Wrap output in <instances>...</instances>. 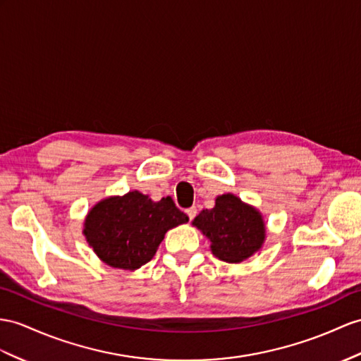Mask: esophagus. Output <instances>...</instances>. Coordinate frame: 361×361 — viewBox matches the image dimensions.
<instances>
[{"label":"esophagus","mask_w":361,"mask_h":361,"mask_svg":"<svg viewBox=\"0 0 361 361\" xmlns=\"http://www.w3.org/2000/svg\"><path fill=\"white\" fill-rule=\"evenodd\" d=\"M187 214H188V217H190V221H192V219L196 217V214H197V209H196V207H191V208H188L187 209Z\"/></svg>","instance_id":"1"}]
</instances>
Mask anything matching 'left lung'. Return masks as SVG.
Wrapping results in <instances>:
<instances>
[{"instance_id": "8db88e82", "label": "left lung", "mask_w": 361, "mask_h": 361, "mask_svg": "<svg viewBox=\"0 0 361 361\" xmlns=\"http://www.w3.org/2000/svg\"><path fill=\"white\" fill-rule=\"evenodd\" d=\"M192 225L211 242V252L228 263L251 257L262 248L267 235L260 211L231 192L217 196L214 208L200 211Z\"/></svg>"}]
</instances>
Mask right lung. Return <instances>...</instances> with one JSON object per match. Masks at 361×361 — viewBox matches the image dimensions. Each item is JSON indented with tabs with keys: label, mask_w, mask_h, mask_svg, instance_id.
Listing matches in <instances>:
<instances>
[{
	"label": "right lung",
	"mask_w": 361,
	"mask_h": 361,
	"mask_svg": "<svg viewBox=\"0 0 361 361\" xmlns=\"http://www.w3.org/2000/svg\"><path fill=\"white\" fill-rule=\"evenodd\" d=\"M185 222L188 216L171 197L154 202L135 190L98 202L87 214L82 233L104 263L135 271L153 259L166 231Z\"/></svg>",
	"instance_id": "obj_1"
}]
</instances>
